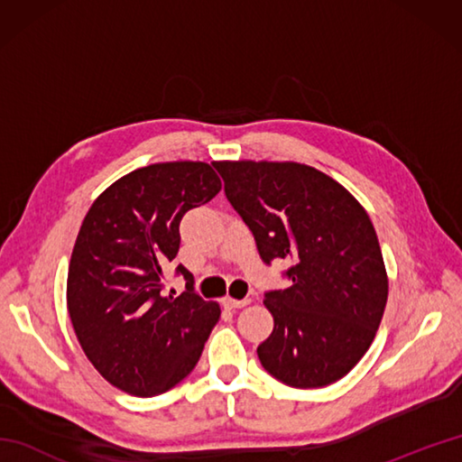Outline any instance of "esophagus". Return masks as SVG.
I'll list each match as a JSON object with an SVG mask.
<instances>
[{
    "label": "esophagus",
    "instance_id": "obj_1",
    "mask_svg": "<svg viewBox=\"0 0 462 462\" xmlns=\"http://www.w3.org/2000/svg\"><path fill=\"white\" fill-rule=\"evenodd\" d=\"M250 303V300L248 298H244V300H234V298H226L224 300V306L226 308H230V310H236V308H244V306H248Z\"/></svg>",
    "mask_w": 462,
    "mask_h": 462
}]
</instances>
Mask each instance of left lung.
I'll use <instances>...</instances> for the list:
<instances>
[{
    "instance_id": "8db88e82",
    "label": "left lung",
    "mask_w": 462,
    "mask_h": 462,
    "mask_svg": "<svg viewBox=\"0 0 462 462\" xmlns=\"http://www.w3.org/2000/svg\"><path fill=\"white\" fill-rule=\"evenodd\" d=\"M226 199L260 258L291 260V286L266 293L273 331L258 346L270 375L326 387L357 365L387 303V272L365 208L331 176L300 162L220 161Z\"/></svg>"
}]
</instances>
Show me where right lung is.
<instances>
[{
    "instance_id": "right-lung-1",
    "label": "right lung",
    "mask_w": 462,
    "mask_h": 462,
    "mask_svg": "<svg viewBox=\"0 0 462 462\" xmlns=\"http://www.w3.org/2000/svg\"><path fill=\"white\" fill-rule=\"evenodd\" d=\"M222 182L210 164L179 161L136 169L99 194L77 234L67 273V310L95 369L136 397L172 389L199 363L220 306L186 280L164 293L179 254L182 216L210 202Z\"/></svg>"
}]
</instances>
